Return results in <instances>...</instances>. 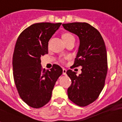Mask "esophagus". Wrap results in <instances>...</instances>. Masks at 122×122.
Masks as SVG:
<instances>
[{
  "instance_id": "1",
  "label": "esophagus",
  "mask_w": 122,
  "mask_h": 122,
  "mask_svg": "<svg viewBox=\"0 0 122 122\" xmlns=\"http://www.w3.org/2000/svg\"><path fill=\"white\" fill-rule=\"evenodd\" d=\"M66 71H67V70H66V69L63 68V75H66Z\"/></svg>"
}]
</instances>
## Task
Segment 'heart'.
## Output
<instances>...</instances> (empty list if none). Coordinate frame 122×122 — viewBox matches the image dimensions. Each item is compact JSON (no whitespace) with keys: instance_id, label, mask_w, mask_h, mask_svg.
<instances>
[{"instance_id":"1","label":"heart","mask_w":122,"mask_h":122,"mask_svg":"<svg viewBox=\"0 0 122 122\" xmlns=\"http://www.w3.org/2000/svg\"><path fill=\"white\" fill-rule=\"evenodd\" d=\"M63 38L64 40V41H66L69 40H71V39H73L74 36L70 33H65L63 35Z\"/></svg>"}]
</instances>
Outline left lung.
<instances>
[{"instance_id": "1", "label": "left lung", "mask_w": 122, "mask_h": 122, "mask_svg": "<svg viewBox=\"0 0 122 122\" xmlns=\"http://www.w3.org/2000/svg\"><path fill=\"white\" fill-rule=\"evenodd\" d=\"M63 26L79 37V46L74 66H82L79 76L72 70L66 72L72 81L67 96L75 104L84 107L96 101L104 88L107 73L105 43L99 31L89 23L75 22Z\"/></svg>"}]
</instances>
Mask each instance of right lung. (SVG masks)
<instances>
[{
    "label": "right lung",
    "mask_w": 122,
    "mask_h": 122,
    "mask_svg": "<svg viewBox=\"0 0 122 122\" xmlns=\"http://www.w3.org/2000/svg\"><path fill=\"white\" fill-rule=\"evenodd\" d=\"M61 23H38L22 31L13 55L15 86L21 99L30 107L38 108L50 101L58 77L63 74L59 65L50 70L42 69L41 57L48 53V42Z\"/></svg>",
    "instance_id": "1"
}]
</instances>
